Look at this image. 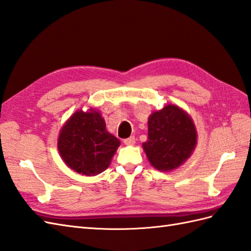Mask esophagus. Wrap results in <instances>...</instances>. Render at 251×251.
<instances>
[{"label": "esophagus", "mask_w": 251, "mask_h": 251, "mask_svg": "<svg viewBox=\"0 0 251 251\" xmlns=\"http://www.w3.org/2000/svg\"><path fill=\"white\" fill-rule=\"evenodd\" d=\"M124 144H126V145H133L134 143H136V138H134L133 136H131V137H129V138H127V139H125L124 141Z\"/></svg>", "instance_id": "esophagus-1"}]
</instances>
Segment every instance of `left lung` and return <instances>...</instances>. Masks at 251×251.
<instances>
[{
    "mask_svg": "<svg viewBox=\"0 0 251 251\" xmlns=\"http://www.w3.org/2000/svg\"><path fill=\"white\" fill-rule=\"evenodd\" d=\"M197 134L189 115L180 108L169 105L149 119V140L143 149L150 162L159 171L180 166L194 151Z\"/></svg>",
    "mask_w": 251,
    "mask_h": 251,
    "instance_id": "1",
    "label": "left lung"
}]
</instances>
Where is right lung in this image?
Returning a JSON list of instances; mask_svg holds the SVG:
<instances>
[{"label": "right lung", "mask_w": 251, "mask_h": 251, "mask_svg": "<svg viewBox=\"0 0 251 251\" xmlns=\"http://www.w3.org/2000/svg\"><path fill=\"white\" fill-rule=\"evenodd\" d=\"M120 140L106 130L105 121L98 111L75 112L62 127L58 150L70 169L94 176L111 162Z\"/></svg>", "instance_id": "add662e5"}]
</instances>
